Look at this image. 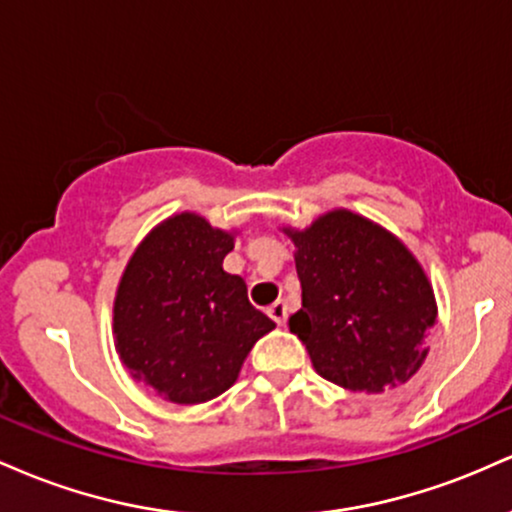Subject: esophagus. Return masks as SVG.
Segmentation results:
<instances>
[{
  "mask_svg": "<svg viewBox=\"0 0 512 512\" xmlns=\"http://www.w3.org/2000/svg\"><path fill=\"white\" fill-rule=\"evenodd\" d=\"M267 313L276 322V325H284V322H286V305L281 303V301H276V303L269 305Z\"/></svg>",
  "mask_w": 512,
  "mask_h": 512,
  "instance_id": "esophagus-1",
  "label": "esophagus"
}]
</instances>
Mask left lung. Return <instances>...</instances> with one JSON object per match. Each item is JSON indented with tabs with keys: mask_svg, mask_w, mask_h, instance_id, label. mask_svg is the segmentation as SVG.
<instances>
[{
	"mask_svg": "<svg viewBox=\"0 0 512 512\" xmlns=\"http://www.w3.org/2000/svg\"><path fill=\"white\" fill-rule=\"evenodd\" d=\"M289 236L303 291L289 325L317 373L358 392L407 383L436 322L421 264L395 236L342 209Z\"/></svg>",
	"mask_w": 512,
	"mask_h": 512,
	"instance_id": "8db88e82",
	"label": "left lung"
}]
</instances>
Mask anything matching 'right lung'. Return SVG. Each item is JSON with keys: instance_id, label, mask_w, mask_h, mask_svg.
Wrapping results in <instances>:
<instances>
[{"instance_id": "1", "label": "right lung", "mask_w": 512, "mask_h": 512, "mask_svg": "<svg viewBox=\"0 0 512 512\" xmlns=\"http://www.w3.org/2000/svg\"><path fill=\"white\" fill-rule=\"evenodd\" d=\"M233 236L178 214L149 233L122 274L115 346L137 380L175 404H199L236 383L252 344L274 322L223 272Z\"/></svg>"}]
</instances>
